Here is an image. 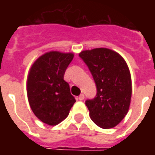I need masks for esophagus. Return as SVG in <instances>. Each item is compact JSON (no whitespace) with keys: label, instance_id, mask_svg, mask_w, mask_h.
I'll return each instance as SVG.
<instances>
[{"label":"esophagus","instance_id":"obj_1","mask_svg":"<svg viewBox=\"0 0 155 155\" xmlns=\"http://www.w3.org/2000/svg\"><path fill=\"white\" fill-rule=\"evenodd\" d=\"M84 94H81V95H80V96H79V98H78V100H79V101H83V100H84Z\"/></svg>","mask_w":155,"mask_h":155}]
</instances>
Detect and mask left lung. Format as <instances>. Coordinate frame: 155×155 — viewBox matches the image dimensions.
Masks as SVG:
<instances>
[{
	"label": "left lung",
	"instance_id": "8db88e82",
	"mask_svg": "<svg viewBox=\"0 0 155 155\" xmlns=\"http://www.w3.org/2000/svg\"><path fill=\"white\" fill-rule=\"evenodd\" d=\"M97 88L96 97L85 101L90 117L103 129L119 124L129 111L132 82L127 63L116 51L95 48L81 51Z\"/></svg>",
	"mask_w": 155,
	"mask_h": 155
}]
</instances>
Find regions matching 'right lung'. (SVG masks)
Here are the masks:
<instances>
[{"instance_id":"add662e5","label":"right lung","mask_w":155,"mask_h":155,"mask_svg":"<svg viewBox=\"0 0 155 155\" xmlns=\"http://www.w3.org/2000/svg\"><path fill=\"white\" fill-rule=\"evenodd\" d=\"M74 58L73 53L52 51L32 64L27 76L26 91L31 109L39 120L54 126L68 116L75 102L64 72Z\"/></svg>"}]
</instances>
